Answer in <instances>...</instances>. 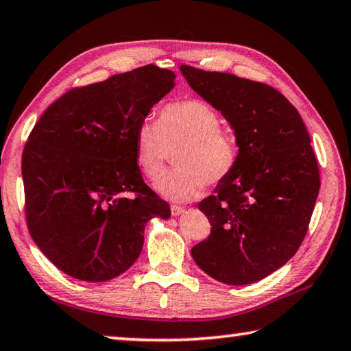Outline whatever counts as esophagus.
I'll use <instances>...</instances> for the list:
<instances>
[{
	"mask_svg": "<svg viewBox=\"0 0 351 351\" xmlns=\"http://www.w3.org/2000/svg\"><path fill=\"white\" fill-rule=\"evenodd\" d=\"M170 210H171V215H173V217H178V215H181V213L184 212V209H182V207L181 206H171L170 207Z\"/></svg>",
	"mask_w": 351,
	"mask_h": 351,
	"instance_id": "obj_1",
	"label": "esophagus"
}]
</instances>
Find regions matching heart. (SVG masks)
Instances as JSON below:
<instances>
[{"instance_id":"heart-1","label":"heart","mask_w":351,"mask_h":351,"mask_svg":"<svg viewBox=\"0 0 351 351\" xmlns=\"http://www.w3.org/2000/svg\"><path fill=\"white\" fill-rule=\"evenodd\" d=\"M221 127V117L199 99L170 102L159 110L158 122L142 121L134 133L136 161L145 176L156 180L170 150L180 147L175 162L156 182V190L173 203H187L232 175L240 158L239 142Z\"/></svg>"}]
</instances>
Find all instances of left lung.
<instances>
[{
	"mask_svg": "<svg viewBox=\"0 0 351 351\" xmlns=\"http://www.w3.org/2000/svg\"><path fill=\"white\" fill-rule=\"evenodd\" d=\"M192 90L221 111L240 158L198 209L210 235L192 247L206 274L247 285L287 263L304 241L319 195L316 154L302 117L274 88L234 74L181 64Z\"/></svg>",
	"mask_w": 351,
	"mask_h": 351,
	"instance_id": "obj_1",
	"label": "left lung"
}]
</instances>
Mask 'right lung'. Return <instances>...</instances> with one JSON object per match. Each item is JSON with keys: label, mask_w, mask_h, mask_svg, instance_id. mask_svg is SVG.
Listing matches in <instances>:
<instances>
[{"label": "right lung", "mask_w": 351, "mask_h": 351, "mask_svg": "<svg viewBox=\"0 0 351 351\" xmlns=\"http://www.w3.org/2000/svg\"><path fill=\"white\" fill-rule=\"evenodd\" d=\"M173 80L171 71L147 64L74 88L29 134L21 161L27 228L64 274L121 276L139 257L148 219L170 217L142 180L134 133Z\"/></svg>", "instance_id": "1"}]
</instances>
